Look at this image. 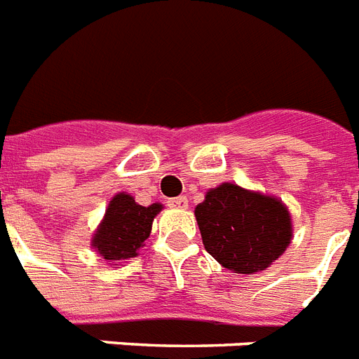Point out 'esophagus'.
I'll use <instances>...</instances> for the list:
<instances>
[{"mask_svg": "<svg viewBox=\"0 0 359 359\" xmlns=\"http://www.w3.org/2000/svg\"><path fill=\"white\" fill-rule=\"evenodd\" d=\"M168 205H170L171 208L184 210V208H188V199H186L184 195H180V197H175V199L168 201Z\"/></svg>", "mask_w": 359, "mask_h": 359, "instance_id": "esophagus-1", "label": "esophagus"}]
</instances>
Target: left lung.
<instances>
[{"label":"left lung","instance_id":"1","mask_svg":"<svg viewBox=\"0 0 359 359\" xmlns=\"http://www.w3.org/2000/svg\"><path fill=\"white\" fill-rule=\"evenodd\" d=\"M205 249L229 271L267 269L291 243V215L280 199L223 182L195 206Z\"/></svg>","mask_w":359,"mask_h":359}]
</instances>
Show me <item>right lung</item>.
<instances>
[{"mask_svg":"<svg viewBox=\"0 0 359 359\" xmlns=\"http://www.w3.org/2000/svg\"><path fill=\"white\" fill-rule=\"evenodd\" d=\"M160 210V203L142 206L134 201L133 195H114L103 221L92 238V247L107 262L129 260L138 256V250L149 238L153 219Z\"/></svg>","mask_w":359,"mask_h":359,"instance_id":"obj_1","label":"right lung"}]
</instances>
